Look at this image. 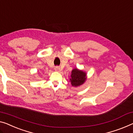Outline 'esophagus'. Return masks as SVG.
Instances as JSON below:
<instances>
[{"label":"esophagus","mask_w":133,"mask_h":133,"mask_svg":"<svg viewBox=\"0 0 133 133\" xmlns=\"http://www.w3.org/2000/svg\"><path fill=\"white\" fill-rule=\"evenodd\" d=\"M54 70H55V71H56V72H60V71L61 70V69L60 67L56 66V67H55Z\"/></svg>","instance_id":"obj_1"}]
</instances>
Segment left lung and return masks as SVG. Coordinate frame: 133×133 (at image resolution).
<instances>
[{"label":"left lung","mask_w":133,"mask_h":133,"mask_svg":"<svg viewBox=\"0 0 133 133\" xmlns=\"http://www.w3.org/2000/svg\"><path fill=\"white\" fill-rule=\"evenodd\" d=\"M70 81L73 87H78L82 85L87 79L86 73L78 69H74L72 71Z\"/></svg>","instance_id":"1"}]
</instances>
